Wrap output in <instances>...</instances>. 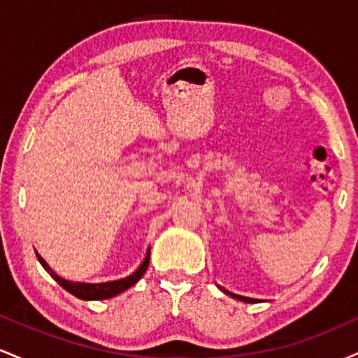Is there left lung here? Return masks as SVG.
I'll return each instance as SVG.
<instances>
[{
    "label": "left lung",
    "mask_w": 358,
    "mask_h": 358,
    "mask_svg": "<svg viewBox=\"0 0 358 358\" xmlns=\"http://www.w3.org/2000/svg\"><path fill=\"white\" fill-rule=\"evenodd\" d=\"M222 291H224L225 294H229V296H232V298H236V299H241V301H244V303H259L261 301V299H256V298H248V296H241V294H236V293H231V291H227V289H224V287L222 286H219Z\"/></svg>",
    "instance_id": "8db88e82"
}]
</instances>
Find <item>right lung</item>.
Wrapping results in <instances>:
<instances>
[{
	"instance_id": "right-lung-1",
	"label": "right lung",
	"mask_w": 358,
	"mask_h": 358,
	"mask_svg": "<svg viewBox=\"0 0 358 358\" xmlns=\"http://www.w3.org/2000/svg\"><path fill=\"white\" fill-rule=\"evenodd\" d=\"M36 252V250H35ZM36 257H38L40 264L43 266V269L47 271L50 276L55 279L59 285L67 289L69 293L73 294V296L85 299V301H97V299H109L113 296H117L119 293L126 291L127 287H131L133 285H136L139 279L143 278V274L146 273L148 264H150V249H148L145 259H143L141 264L138 266V269L134 273H131L129 276L121 278V279H114V281H106V282H80V281H69V279L59 276V274L53 271L50 266L47 264V261L36 252Z\"/></svg>"
}]
</instances>
